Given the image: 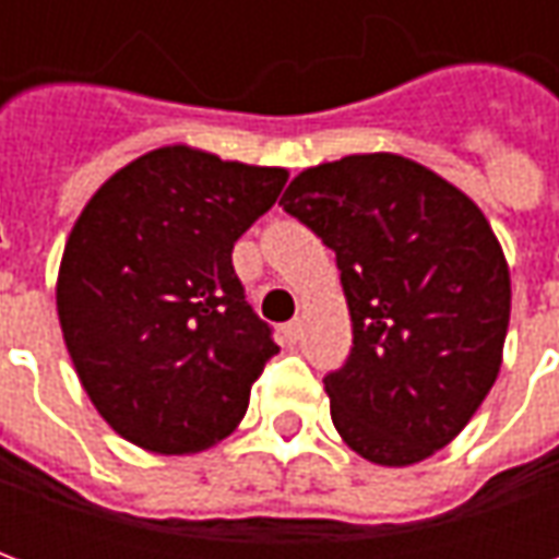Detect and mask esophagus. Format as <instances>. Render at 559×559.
<instances>
[{"instance_id":"esophagus-1","label":"esophagus","mask_w":559,"mask_h":559,"mask_svg":"<svg viewBox=\"0 0 559 559\" xmlns=\"http://www.w3.org/2000/svg\"><path fill=\"white\" fill-rule=\"evenodd\" d=\"M302 329H305V323L299 320V317H296V320H290V323H284V338L299 341L302 338Z\"/></svg>"}]
</instances>
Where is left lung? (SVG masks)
<instances>
[{
    "label": "left lung",
    "mask_w": 559,
    "mask_h": 559,
    "mask_svg": "<svg viewBox=\"0 0 559 559\" xmlns=\"http://www.w3.org/2000/svg\"><path fill=\"white\" fill-rule=\"evenodd\" d=\"M284 212L335 251L353 347L323 377L341 440L411 467L464 431L503 365L512 281L481 209L395 152L308 167Z\"/></svg>",
    "instance_id": "8db88e82"
}]
</instances>
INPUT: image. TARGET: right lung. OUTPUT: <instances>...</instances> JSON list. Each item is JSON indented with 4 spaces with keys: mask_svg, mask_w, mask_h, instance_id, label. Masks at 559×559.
Here are the masks:
<instances>
[{
    "mask_svg": "<svg viewBox=\"0 0 559 559\" xmlns=\"http://www.w3.org/2000/svg\"><path fill=\"white\" fill-rule=\"evenodd\" d=\"M290 173L152 148L90 197L68 233L56 311L102 419L155 455H194L236 431L278 353L245 302L233 245Z\"/></svg>",
    "mask_w": 559,
    "mask_h": 559,
    "instance_id": "right-lung-1",
    "label": "right lung"
}]
</instances>
